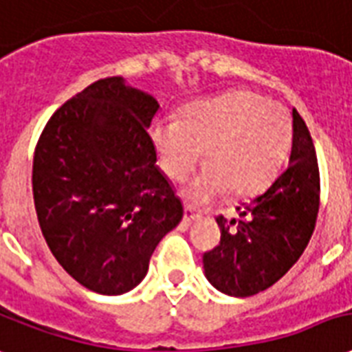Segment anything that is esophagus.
I'll list each match as a JSON object with an SVG mask.
<instances>
[{
	"instance_id": "34e87169",
	"label": "esophagus",
	"mask_w": 352,
	"mask_h": 352,
	"mask_svg": "<svg viewBox=\"0 0 352 352\" xmlns=\"http://www.w3.org/2000/svg\"><path fill=\"white\" fill-rule=\"evenodd\" d=\"M199 216H201V212H199V210L194 209V207H192V205H188V203L184 205V216H183L184 222H194V220H196V218H199Z\"/></svg>"
}]
</instances>
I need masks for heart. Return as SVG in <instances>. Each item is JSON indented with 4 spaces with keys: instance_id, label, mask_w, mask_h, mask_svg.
<instances>
[{
    "instance_id": "heart-1",
    "label": "heart",
    "mask_w": 352,
    "mask_h": 352,
    "mask_svg": "<svg viewBox=\"0 0 352 352\" xmlns=\"http://www.w3.org/2000/svg\"><path fill=\"white\" fill-rule=\"evenodd\" d=\"M291 142L285 108L246 89L192 104L177 121L151 126L158 166L175 183L190 175L205 151L209 164L186 188L194 201H209L228 188L233 196L259 194L280 173Z\"/></svg>"
}]
</instances>
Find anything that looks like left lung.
Here are the masks:
<instances>
[{"label": "left lung", "instance_id": "obj_1", "mask_svg": "<svg viewBox=\"0 0 352 352\" xmlns=\"http://www.w3.org/2000/svg\"><path fill=\"white\" fill-rule=\"evenodd\" d=\"M319 166L314 142L293 110L289 166L274 183L236 207L235 218L218 216L220 244L203 254L205 276L229 296H252L274 285L308 246L319 212Z\"/></svg>", "mask_w": 352, "mask_h": 352}]
</instances>
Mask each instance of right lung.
<instances>
[{"label":"right lung","mask_w":352,"mask_h":352,"mask_svg":"<svg viewBox=\"0 0 352 352\" xmlns=\"http://www.w3.org/2000/svg\"><path fill=\"white\" fill-rule=\"evenodd\" d=\"M156 110L155 96L104 78L56 110L35 147L31 183L46 244L100 295L136 287L156 244L183 220L147 132Z\"/></svg>","instance_id":"1"}]
</instances>
